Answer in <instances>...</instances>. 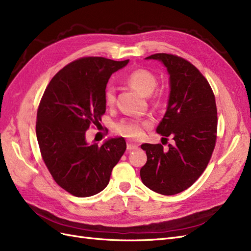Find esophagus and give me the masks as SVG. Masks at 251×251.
<instances>
[{"mask_svg":"<svg viewBox=\"0 0 251 251\" xmlns=\"http://www.w3.org/2000/svg\"><path fill=\"white\" fill-rule=\"evenodd\" d=\"M126 149H127V151L137 150V149H138V146H137V144H135V143H131V142H128V143L126 144Z\"/></svg>","mask_w":251,"mask_h":251,"instance_id":"obj_1","label":"esophagus"}]
</instances>
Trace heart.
<instances>
[{
    "mask_svg": "<svg viewBox=\"0 0 251 251\" xmlns=\"http://www.w3.org/2000/svg\"><path fill=\"white\" fill-rule=\"evenodd\" d=\"M126 81L143 95H151L157 86L155 75L147 69H136L127 75ZM116 101V90L109 86L104 90V102L112 107ZM153 123L150 119H123L115 126V132L123 137L137 140L143 137L144 131Z\"/></svg>",
    "mask_w": 251,
    "mask_h": 251,
    "instance_id": "heart-1",
    "label": "heart"
}]
</instances>
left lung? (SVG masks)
Segmentation results:
<instances>
[{
	"mask_svg": "<svg viewBox=\"0 0 251 251\" xmlns=\"http://www.w3.org/2000/svg\"><path fill=\"white\" fill-rule=\"evenodd\" d=\"M147 58L160 60L170 74L168 109L156 131L175 143L168 151L160 143L141 144L148 160L140 177L151 191L172 196L192 186L210 160L217 140L216 100L207 79L188 60L168 53Z\"/></svg>",
	"mask_w": 251,
	"mask_h": 251,
	"instance_id": "8db88e82",
	"label": "left lung"
}]
</instances>
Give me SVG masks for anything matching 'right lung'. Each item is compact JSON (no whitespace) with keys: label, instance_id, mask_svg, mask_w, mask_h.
Masks as SVG:
<instances>
[{"label":"right lung","instance_id":"obj_1","mask_svg":"<svg viewBox=\"0 0 251 251\" xmlns=\"http://www.w3.org/2000/svg\"><path fill=\"white\" fill-rule=\"evenodd\" d=\"M127 63L81 57L59 70L43 94L35 127L41 155L56 183L75 197L104 189L126 149L123 137L89 144L86 132L100 125L109 78Z\"/></svg>","mask_w":251,"mask_h":251}]
</instances>
